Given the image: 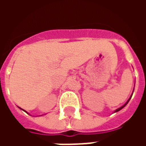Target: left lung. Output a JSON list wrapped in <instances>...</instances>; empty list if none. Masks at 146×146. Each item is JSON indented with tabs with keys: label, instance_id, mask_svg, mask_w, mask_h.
Returning a JSON list of instances; mask_svg holds the SVG:
<instances>
[{
	"label": "left lung",
	"instance_id": "obj_1",
	"mask_svg": "<svg viewBox=\"0 0 146 146\" xmlns=\"http://www.w3.org/2000/svg\"><path fill=\"white\" fill-rule=\"evenodd\" d=\"M134 90H135V88H134ZM134 90H133V92H134ZM133 92H132V94H131V96H130V98H128V100H127V101L126 102V103L124 105H123L122 106H121V107H119V108H118V109H116V110H115V111H114V113H116V112H119V110H121L123 109V107H125V106L127 104V103H128L129 102V101H130V99H131V97H132V95H133Z\"/></svg>",
	"mask_w": 146,
	"mask_h": 146
}]
</instances>
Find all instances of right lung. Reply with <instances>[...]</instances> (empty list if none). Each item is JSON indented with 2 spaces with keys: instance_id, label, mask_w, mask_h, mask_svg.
<instances>
[{
  "instance_id": "right-lung-1",
  "label": "right lung",
  "mask_w": 146,
  "mask_h": 146,
  "mask_svg": "<svg viewBox=\"0 0 146 146\" xmlns=\"http://www.w3.org/2000/svg\"><path fill=\"white\" fill-rule=\"evenodd\" d=\"M19 109H20V110H23L24 112H26V113H27V111H26V110H23V109H22V108H20V107H19ZM28 114H29V113H28ZM41 116H43V115H41Z\"/></svg>"
}]
</instances>
